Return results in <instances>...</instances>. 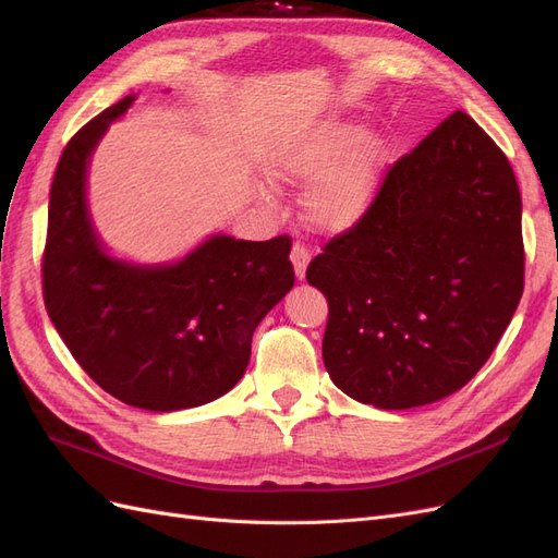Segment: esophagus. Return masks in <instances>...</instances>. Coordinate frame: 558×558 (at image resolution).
Returning a JSON list of instances; mask_svg holds the SVG:
<instances>
[{"label": "esophagus", "instance_id": "34e87169", "mask_svg": "<svg viewBox=\"0 0 558 558\" xmlns=\"http://www.w3.org/2000/svg\"><path fill=\"white\" fill-rule=\"evenodd\" d=\"M307 262H310V251L303 244H294V248H292V264H294V274H296L299 280L305 278Z\"/></svg>", "mask_w": 558, "mask_h": 558}]
</instances>
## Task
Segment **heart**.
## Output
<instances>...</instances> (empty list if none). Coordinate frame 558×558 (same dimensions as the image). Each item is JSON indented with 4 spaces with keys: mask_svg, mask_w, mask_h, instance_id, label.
<instances>
[{
    "mask_svg": "<svg viewBox=\"0 0 558 558\" xmlns=\"http://www.w3.org/2000/svg\"><path fill=\"white\" fill-rule=\"evenodd\" d=\"M344 120H319L289 132L274 148L266 173L276 184L310 186L305 211L326 232H342L365 216L376 198L385 145Z\"/></svg>",
    "mask_w": 558,
    "mask_h": 558,
    "instance_id": "b5f03b06",
    "label": "heart"
}]
</instances>
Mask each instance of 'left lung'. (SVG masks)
<instances>
[{
    "label": "left lung",
    "instance_id": "1",
    "mask_svg": "<svg viewBox=\"0 0 558 558\" xmlns=\"http://www.w3.org/2000/svg\"><path fill=\"white\" fill-rule=\"evenodd\" d=\"M324 365L360 403L445 399L486 365L524 289L522 198L497 143L453 111L395 161L369 211L307 266Z\"/></svg>",
    "mask_w": 558,
    "mask_h": 558
}]
</instances>
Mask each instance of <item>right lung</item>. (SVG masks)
Instances as JSON below:
<instances>
[{
	"label": "right lung",
	"instance_id": "right-lung-1",
	"mask_svg": "<svg viewBox=\"0 0 558 558\" xmlns=\"http://www.w3.org/2000/svg\"><path fill=\"white\" fill-rule=\"evenodd\" d=\"M128 95L68 141L47 209L43 299L72 357L105 392L173 413L223 397L244 376L257 324L294 287L292 239L214 234L175 264L109 257L86 207V168Z\"/></svg>",
	"mask_w": 558,
	"mask_h": 558
}]
</instances>
